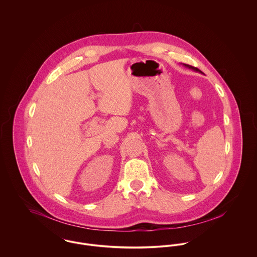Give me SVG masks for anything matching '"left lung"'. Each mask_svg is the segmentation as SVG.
<instances>
[{
    "label": "left lung",
    "instance_id": "8db88e82",
    "mask_svg": "<svg viewBox=\"0 0 257 257\" xmlns=\"http://www.w3.org/2000/svg\"><path fill=\"white\" fill-rule=\"evenodd\" d=\"M184 66H185V67H188V68H190V69H193L194 71H197V72H200V73H202V71H201V70H199L198 68H196V67H193V66H191V65H188V64H184Z\"/></svg>",
    "mask_w": 257,
    "mask_h": 257
}]
</instances>
